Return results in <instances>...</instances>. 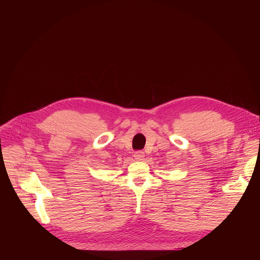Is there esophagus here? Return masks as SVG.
<instances>
[{"mask_svg": "<svg viewBox=\"0 0 260 260\" xmlns=\"http://www.w3.org/2000/svg\"><path fill=\"white\" fill-rule=\"evenodd\" d=\"M134 156L137 160H143L145 157V153L143 151H137V152H135Z\"/></svg>", "mask_w": 260, "mask_h": 260, "instance_id": "1", "label": "esophagus"}]
</instances>
